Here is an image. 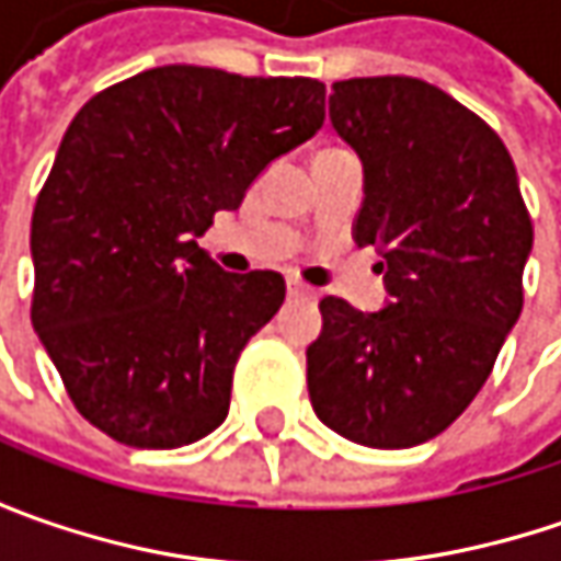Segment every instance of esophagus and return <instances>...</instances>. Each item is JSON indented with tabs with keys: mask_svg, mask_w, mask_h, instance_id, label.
<instances>
[{
	"mask_svg": "<svg viewBox=\"0 0 561 561\" xmlns=\"http://www.w3.org/2000/svg\"><path fill=\"white\" fill-rule=\"evenodd\" d=\"M287 293H290L293 299H309L312 296V290L306 284H299V280H287Z\"/></svg>",
	"mask_w": 561,
	"mask_h": 561,
	"instance_id": "esophagus-1",
	"label": "esophagus"
}]
</instances>
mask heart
Returning a JSON list of instances; mask_svg holds the SVG:
<instances>
[{
	"label": "heart",
	"mask_w": 561,
	"mask_h": 561,
	"mask_svg": "<svg viewBox=\"0 0 561 561\" xmlns=\"http://www.w3.org/2000/svg\"><path fill=\"white\" fill-rule=\"evenodd\" d=\"M321 152H334V149H321Z\"/></svg>",
	"instance_id": "obj_1"
}]
</instances>
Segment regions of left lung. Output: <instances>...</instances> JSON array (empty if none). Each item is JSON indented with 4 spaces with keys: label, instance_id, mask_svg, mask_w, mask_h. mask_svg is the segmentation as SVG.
I'll list each match as a JSON object with an SVG mask.
<instances>
[{
    "label": "left lung",
    "instance_id": "obj_1",
    "mask_svg": "<svg viewBox=\"0 0 561 561\" xmlns=\"http://www.w3.org/2000/svg\"><path fill=\"white\" fill-rule=\"evenodd\" d=\"M331 90V124L365 174L353 237L383 259L387 302L321 299L309 397L340 437L405 449L484 387L522 314L534 227L503 140L434 83L353 77Z\"/></svg>",
    "mask_w": 561,
    "mask_h": 561
}]
</instances>
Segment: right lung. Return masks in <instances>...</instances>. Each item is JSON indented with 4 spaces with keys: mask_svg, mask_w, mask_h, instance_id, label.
Listing matches in <instances>:
<instances>
[{
    "mask_svg": "<svg viewBox=\"0 0 561 561\" xmlns=\"http://www.w3.org/2000/svg\"><path fill=\"white\" fill-rule=\"evenodd\" d=\"M324 124V83L164 65L90 99L31 221L36 336L112 440L178 449L230 409L233 365L284 302L277 271L227 274L196 237Z\"/></svg>",
    "mask_w": 561,
    "mask_h": 561,
    "instance_id": "add662e5",
    "label": "right lung"
}]
</instances>
